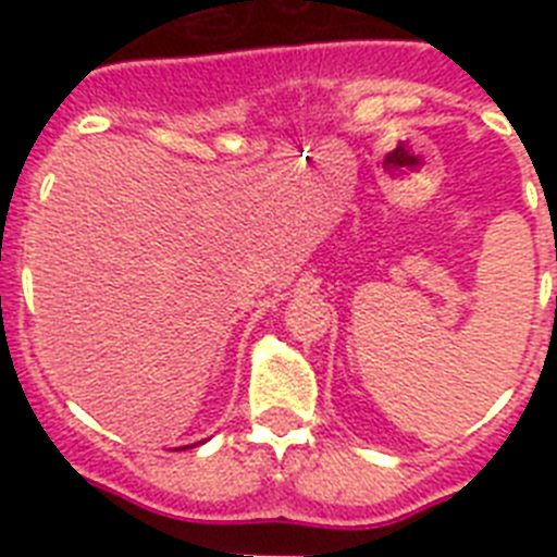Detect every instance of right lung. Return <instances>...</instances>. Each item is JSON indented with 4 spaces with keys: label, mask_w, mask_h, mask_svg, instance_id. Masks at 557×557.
<instances>
[{
    "label": "right lung",
    "mask_w": 557,
    "mask_h": 557,
    "mask_svg": "<svg viewBox=\"0 0 557 557\" xmlns=\"http://www.w3.org/2000/svg\"><path fill=\"white\" fill-rule=\"evenodd\" d=\"M200 444H203V441H200ZM191 446H198V444H191ZM191 446H181V449H191Z\"/></svg>",
    "instance_id": "right-lung-1"
}]
</instances>
